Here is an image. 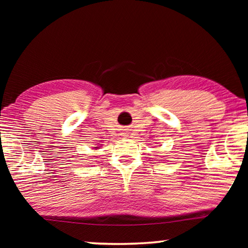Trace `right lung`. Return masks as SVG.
<instances>
[{
	"label": "right lung",
	"instance_id": "right-lung-1",
	"mask_svg": "<svg viewBox=\"0 0 248 248\" xmlns=\"http://www.w3.org/2000/svg\"><path fill=\"white\" fill-rule=\"evenodd\" d=\"M95 148H96V149H97V146H95Z\"/></svg>",
	"mask_w": 248,
	"mask_h": 248
}]
</instances>
